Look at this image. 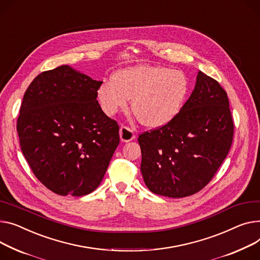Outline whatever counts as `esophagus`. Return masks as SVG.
I'll list each match as a JSON object with an SVG mask.
<instances>
[{"mask_svg": "<svg viewBox=\"0 0 260 260\" xmlns=\"http://www.w3.org/2000/svg\"><path fill=\"white\" fill-rule=\"evenodd\" d=\"M136 138L134 132L127 126H121L120 127V139L122 142H129Z\"/></svg>", "mask_w": 260, "mask_h": 260, "instance_id": "34e87169", "label": "esophagus"}]
</instances>
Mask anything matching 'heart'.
I'll return each mask as SVG.
<instances>
[{"label": "heart", "mask_w": 260, "mask_h": 260, "mask_svg": "<svg viewBox=\"0 0 260 260\" xmlns=\"http://www.w3.org/2000/svg\"><path fill=\"white\" fill-rule=\"evenodd\" d=\"M189 91L186 75L166 67L138 64L122 69L114 80L101 83L97 91L99 105L108 116L128 106L139 122L148 128L162 127L181 112Z\"/></svg>", "instance_id": "obj_1"}]
</instances>
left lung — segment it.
Here are the masks:
<instances>
[{"label": "left lung", "instance_id": "obj_1", "mask_svg": "<svg viewBox=\"0 0 260 260\" xmlns=\"http://www.w3.org/2000/svg\"><path fill=\"white\" fill-rule=\"evenodd\" d=\"M233 132L226 91L200 71L194 90L179 115L138 138L145 185L151 192L168 198L199 192L226 159Z\"/></svg>", "mask_w": 260, "mask_h": 260}]
</instances>
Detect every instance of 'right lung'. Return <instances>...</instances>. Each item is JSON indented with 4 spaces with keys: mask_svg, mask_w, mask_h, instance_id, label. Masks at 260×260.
Instances as JSON below:
<instances>
[{
    "mask_svg": "<svg viewBox=\"0 0 260 260\" xmlns=\"http://www.w3.org/2000/svg\"><path fill=\"white\" fill-rule=\"evenodd\" d=\"M102 81L70 66L38 75L17 118L21 149L34 176L59 196L81 197L100 185L119 144V126L101 110Z\"/></svg>",
    "mask_w": 260,
    "mask_h": 260,
    "instance_id": "right-lung-1",
    "label": "right lung"
}]
</instances>
